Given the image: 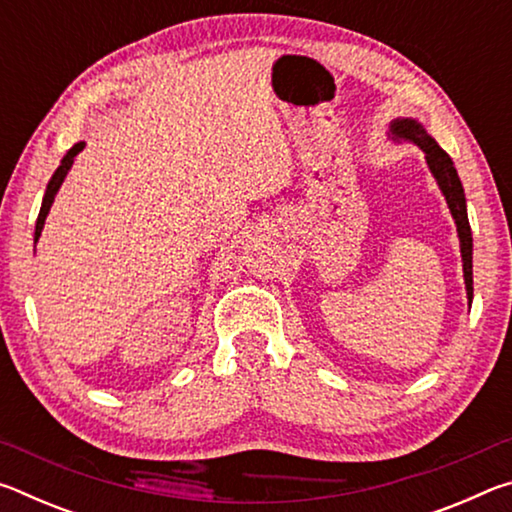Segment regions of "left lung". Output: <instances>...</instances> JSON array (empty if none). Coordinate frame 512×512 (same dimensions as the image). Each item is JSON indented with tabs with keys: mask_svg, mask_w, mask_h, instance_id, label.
<instances>
[{
	"mask_svg": "<svg viewBox=\"0 0 512 512\" xmlns=\"http://www.w3.org/2000/svg\"><path fill=\"white\" fill-rule=\"evenodd\" d=\"M391 140L393 142H411L420 146L424 151V160L429 164L431 176L436 178V183L443 192L449 212L454 216L458 241H461V257H463V277H465V291L467 302L472 305L474 287H472V230L470 221H467V205H465V192L458 178L456 167L449 155L440 149L438 142L424 131V126L418 119L411 117H397L391 121Z\"/></svg>",
	"mask_w": 512,
	"mask_h": 512,
	"instance_id": "8db88e82",
	"label": "left lung"
}]
</instances>
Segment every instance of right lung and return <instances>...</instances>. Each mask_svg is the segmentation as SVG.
Instances as JSON below:
<instances>
[{"mask_svg":"<svg viewBox=\"0 0 512 512\" xmlns=\"http://www.w3.org/2000/svg\"><path fill=\"white\" fill-rule=\"evenodd\" d=\"M83 146H85V142L74 144L72 149H69V151L65 153V158L60 160V167L54 171V176H51L49 185H47V189H45V198H42V207H40V214H38V221H36V237H33V241L40 239L42 228H45V219H47V214H49V210H51V203H54V198H56V194H58L60 185H63L67 171L72 169L74 158L83 151Z\"/></svg>","mask_w":512,"mask_h":512,"instance_id":"1","label":"right lung"}]
</instances>
